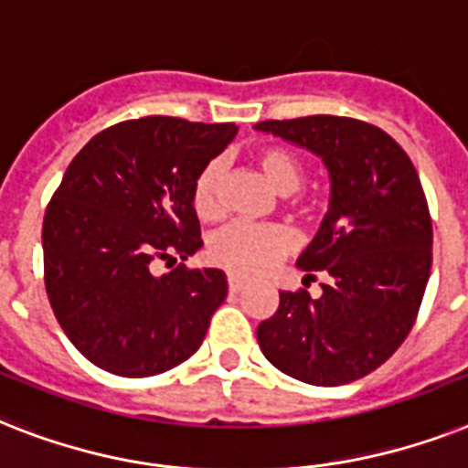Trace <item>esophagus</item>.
I'll use <instances>...</instances> for the list:
<instances>
[{
    "mask_svg": "<svg viewBox=\"0 0 468 468\" xmlns=\"http://www.w3.org/2000/svg\"><path fill=\"white\" fill-rule=\"evenodd\" d=\"M245 286L247 279H242L240 273H228V288H230V293H240Z\"/></svg>",
    "mask_w": 468,
    "mask_h": 468,
    "instance_id": "obj_1",
    "label": "esophagus"
}]
</instances>
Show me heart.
I'll return each mask as SVG.
<instances>
[{"label": "heart", "instance_id": "b5f03b06", "mask_svg": "<svg viewBox=\"0 0 468 468\" xmlns=\"http://www.w3.org/2000/svg\"><path fill=\"white\" fill-rule=\"evenodd\" d=\"M261 173L276 192L293 195L303 182V165L291 151L281 146H264L257 151ZM223 161L214 158L197 175L192 187V207L204 221H214L221 214ZM295 245L293 233L286 226H254L233 223L223 228L208 242V260L242 276H260L279 260H283Z\"/></svg>", "mask_w": 468, "mask_h": 468}]
</instances>
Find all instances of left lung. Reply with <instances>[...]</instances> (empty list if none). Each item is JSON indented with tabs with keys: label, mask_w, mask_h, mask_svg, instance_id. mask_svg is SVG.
I'll return each mask as SVG.
<instances>
[{
	"label": "left lung",
	"mask_w": 468,
	"mask_h": 468,
	"mask_svg": "<svg viewBox=\"0 0 468 468\" xmlns=\"http://www.w3.org/2000/svg\"><path fill=\"white\" fill-rule=\"evenodd\" d=\"M257 132L320 155L329 211L298 267L324 271L320 298L279 293L257 326L273 367L317 387L348 385L385 363L411 332L432 264V223L411 158L375 124L310 115L267 120ZM314 279V276H313Z\"/></svg>",
	"instance_id": "1"
}]
</instances>
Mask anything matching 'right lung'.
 <instances>
[{
	"mask_svg": "<svg viewBox=\"0 0 468 468\" xmlns=\"http://www.w3.org/2000/svg\"><path fill=\"white\" fill-rule=\"evenodd\" d=\"M233 122L142 117L102 129L76 154L43 221L45 288L71 344L102 370L151 378L201 346L228 295L221 269L154 273L204 242L192 207L201 168Z\"/></svg>",
	"mask_w": 468,
	"mask_h": 468,
	"instance_id": "1",
	"label": "right lung"
}]
</instances>
